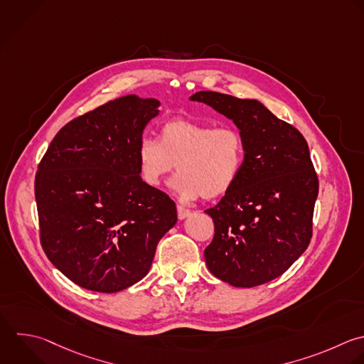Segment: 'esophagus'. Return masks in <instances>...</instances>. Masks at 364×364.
Here are the masks:
<instances>
[{"instance_id": "1", "label": "esophagus", "mask_w": 364, "mask_h": 364, "mask_svg": "<svg viewBox=\"0 0 364 364\" xmlns=\"http://www.w3.org/2000/svg\"><path fill=\"white\" fill-rule=\"evenodd\" d=\"M176 209H178V218H179V219H185V218H188V216L191 215V210L186 209V208H183L182 205H178Z\"/></svg>"}]
</instances>
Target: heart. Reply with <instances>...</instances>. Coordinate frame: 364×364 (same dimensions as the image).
I'll list each match as a JSON object with an SVG mask.
<instances>
[{"label": "heart", "instance_id": "b5f03b06", "mask_svg": "<svg viewBox=\"0 0 364 364\" xmlns=\"http://www.w3.org/2000/svg\"><path fill=\"white\" fill-rule=\"evenodd\" d=\"M138 162L149 186H161L178 165L173 189L182 199H216L226 195L240 175L245 139L233 127L172 119L162 125L159 141L139 142Z\"/></svg>", "mask_w": 364, "mask_h": 364}]
</instances>
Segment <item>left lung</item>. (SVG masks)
Returning a JSON list of instances; mask_svg holds the SVG:
<instances>
[{
  "mask_svg": "<svg viewBox=\"0 0 364 364\" xmlns=\"http://www.w3.org/2000/svg\"><path fill=\"white\" fill-rule=\"evenodd\" d=\"M203 102L235 122L245 162L232 189L210 209L215 235L205 249L218 279L253 287L283 274L307 249L318 179L303 135L256 100L200 91Z\"/></svg>",
  "mask_w": 364,
  "mask_h": 364,
  "instance_id": "1",
  "label": "left lung"
}]
</instances>
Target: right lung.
I'll return each mask as SVG.
<instances>
[{
    "label": "right lung",
    "mask_w": 364,
    "mask_h": 364,
    "mask_svg": "<svg viewBox=\"0 0 364 364\" xmlns=\"http://www.w3.org/2000/svg\"><path fill=\"white\" fill-rule=\"evenodd\" d=\"M159 101L127 95L60 129L36 175L41 246L78 286L124 290L146 276L176 205L141 178L138 146Z\"/></svg>",
    "instance_id": "1"
}]
</instances>
